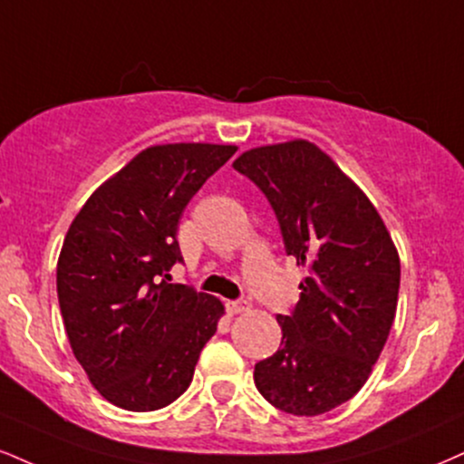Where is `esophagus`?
Listing matches in <instances>:
<instances>
[{
  "label": "esophagus",
  "instance_id": "obj_1",
  "mask_svg": "<svg viewBox=\"0 0 464 464\" xmlns=\"http://www.w3.org/2000/svg\"><path fill=\"white\" fill-rule=\"evenodd\" d=\"M248 303L246 300H228L227 303V311L231 315H237V314H244V311H248Z\"/></svg>",
  "mask_w": 464,
  "mask_h": 464
}]
</instances>
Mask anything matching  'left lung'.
<instances>
[{
    "label": "left lung",
    "instance_id": "8db88e82",
    "mask_svg": "<svg viewBox=\"0 0 464 464\" xmlns=\"http://www.w3.org/2000/svg\"><path fill=\"white\" fill-rule=\"evenodd\" d=\"M275 209L287 255L309 266L281 348L255 365L259 393L292 415H322L359 393L387 343L400 256L372 200L309 140L250 149L233 161Z\"/></svg>",
    "mask_w": 464,
    "mask_h": 464
}]
</instances>
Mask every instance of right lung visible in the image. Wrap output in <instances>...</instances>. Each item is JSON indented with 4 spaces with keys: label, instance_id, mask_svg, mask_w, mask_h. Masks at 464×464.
Masks as SVG:
<instances>
[{
    "label": "right lung",
    "instance_id": "right-lung-1",
    "mask_svg": "<svg viewBox=\"0 0 464 464\" xmlns=\"http://www.w3.org/2000/svg\"><path fill=\"white\" fill-rule=\"evenodd\" d=\"M233 144H158L92 192L58 259V300L72 354L114 406L158 411L189 387L225 306L170 283L189 198Z\"/></svg>",
    "mask_w": 464,
    "mask_h": 464
}]
</instances>
